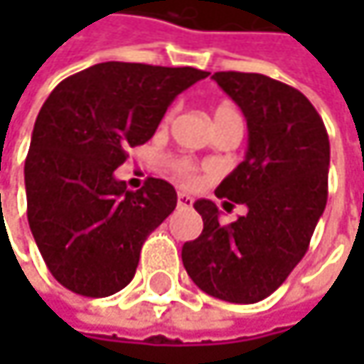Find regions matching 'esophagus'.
Listing matches in <instances>:
<instances>
[{"mask_svg": "<svg viewBox=\"0 0 364 364\" xmlns=\"http://www.w3.org/2000/svg\"><path fill=\"white\" fill-rule=\"evenodd\" d=\"M177 204H179V208H191L193 198L187 196V193H179V196H177Z\"/></svg>", "mask_w": 364, "mask_h": 364, "instance_id": "obj_1", "label": "esophagus"}]
</instances>
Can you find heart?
Instances as JSON below:
<instances>
[{
  "label": "heart",
  "mask_w": 364,
  "mask_h": 364,
  "mask_svg": "<svg viewBox=\"0 0 364 364\" xmlns=\"http://www.w3.org/2000/svg\"><path fill=\"white\" fill-rule=\"evenodd\" d=\"M230 115H240V111L236 109L234 105H230V103H219V105L215 107V122H217V119H223V117H230ZM168 117H171V113L166 115V119H168ZM171 168H173V173H175L177 177H181L183 181H196V171H193V164H191L189 160L177 158V160L171 162Z\"/></svg>",
  "instance_id": "heart-1"
}]
</instances>
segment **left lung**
Masks as SVG:
<instances>
[{"label":"left lung","mask_w":364,"mask_h":364,"mask_svg":"<svg viewBox=\"0 0 364 364\" xmlns=\"http://www.w3.org/2000/svg\"><path fill=\"white\" fill-rule=\"evenodd\" d=\"M213 80L236 101L249 126L245 162L215 193L247 204L249 213L221 225L217 204L198 200L193 208L204 230L183 245V265L204 293L257 304L308 253L327 206L328 134L318 111L293 86L240 71H217Z\"/></svg>","instance_id":"1"}]
</instances>
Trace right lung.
Listing matches in <instances>:
<instances>
[{
    "label": "right lung",
    "instance_id": "obj_1",
    "mask_svg": "<svg viewBox=\"0 0 364 364\" xmlns=\"http://www.w3.org/2000/svg\"><path fill=\"white\" fill-rule=\"evenodd\" d=\"M208 71L99 63L63 80L36 119L25 160L27 219L50 274L84 297H109L139 265L147 236L175 210L177 191L149 177L126 189L113 171L147 143L185 88Z\"/></svg>",
    "mask_w": 364,
    "mask_h": 364
}]
</instances>
